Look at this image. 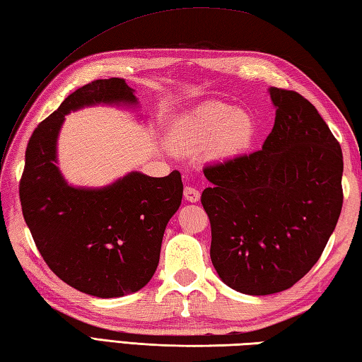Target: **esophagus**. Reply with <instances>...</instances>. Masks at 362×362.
<instances>
[{"label":"esophagus","instance_id":"esophagus-1","mask_svg":"<svg viewBox=\"0 0 362 362\" xmlns=\"http://www.w3.org/2000/svg\"><path fill=\"white\" fill-rule=\"evenodd\" d=\"M183 197H185V201L194 204L197 202L199 199H201V193L194 188V187H185V189H183Z\"/></svg>","mask_w":362,"mask_h":362}]
</instances>
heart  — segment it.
Listing matches in <instances>:
<instances>
[{"label": "heart", "instance_id": "1", "mask_svg": "<svg viewBox=\"0 0 362 362\" xmlns=\"http://www.w3.org/2000/svg\"><path fill=\"white\" fill-rule=\"evenodd\" d=\"M255 132V119L249 112L210 101L193 107L175 122L174 143L185 151L209 146L214 158L230 160L250 148Z\"/></svg>", "mask_w": 362, "mask_h": 362}]
</instances>
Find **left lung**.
<instances>
[{"instance_id":"8db88e82","label":"left lung","mask_w":362,"mask_h":362,"mask_svg":"<svg viewBox=\"0 0 362 362\" xmlns=\"http://www.w3.org/2000/svg\"><path fill=\"white\" fill-rule=\"evenodd\" d=\"M275 122L263 149L205 166L201 202L211 263L227 286L267 296L317 263L342 210V151L308 99L269 88Z\"/></svg>"}]
</instances>
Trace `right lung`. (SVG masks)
Wrapping results in <instances>:
<instances>
[{
  "mask_svg": "<svg viewBox=\"0 0 362 362\" xmlns=\"http://www.w3.org/2000/svg\"><path fill=\"white\" fill-rule=\"evenodd\" d=\"M134 91L119 78L76 90L30 135L20 180L23 216L45 263L74 289L101 298L132 294L152 279L168 221L182 202V177L135 171L104 188H76L56 165L57 136L71 110L136 105Z\"/></svg>",
  "mask_w": 362,
  "mask_h": 362,
  "instance_id": "obj_1",
  "label": "right lung"
}]
</instances>
